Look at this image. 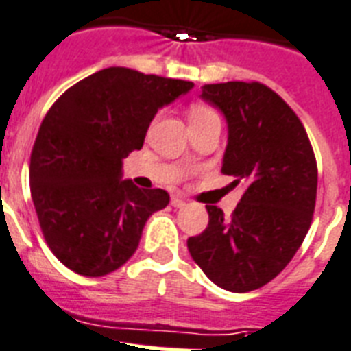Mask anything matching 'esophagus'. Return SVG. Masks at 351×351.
Segmentation results:
<instances>
[{
    "instance_id": "1",
    "label": "esophagus",
    "mask_w": 351,
    "mask_h": 351,
    "mask_svg": "<svg viewBox=\"0 0 351 351\" xmlns=\"http://www.w3.org/2000/svg\"><path fill=\"white\" fill-rule=\"evenodd\" d=\"M172 206H176V208H181V206L186 205V199L184 197H181V195H172Z\"/></svg>"
}]
</instances>
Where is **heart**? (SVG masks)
Here are the masks:
<instances>
[{
	"label": "heart",
	"mask_w": 351,
	"mask_h": 351,
	"mask_svg": "<svg viewBox=\"0 0 351 351\" xmlns=\"http://www.w3.org/2000/svg\"><path fill=\"white\" fill-rule=\"evenodd\" d=\"M206 115H218L216 111L206 104H194L190 108V119L192 117H206Z\"/></svg>",
	"instance_id": "b5f03b06"
}]
</instances>
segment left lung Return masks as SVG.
<instances>
[{
  "instance_id": "obj_1",
  "label": "left lung",
  "mask_w": 351,
  "mask_h": 351,
  "mask_svg": "<svg viewBox=\"0 0 351 351\" xmlns=\"http://www.w3.org/2000/svg\"><path fill=\"white\" fill-rule=\"evenodd\" d=\"M201 99L227 119L221 172L245 192L230 218L206 205L208 227L186 245L216 286L252 291L291 262L308 234L317 199L313 148L297 113L263 84H205Z\"/></svg>"
}]
</instances>
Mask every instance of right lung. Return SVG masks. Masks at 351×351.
Segmentation results:
<instances>
[{"mask_svg":"<svg viewBox=\"0 0 351 351\" xmlns=\"http://www.w3.org/2000/svg\"><path fill=\"white\" fill-rule=\"evenodd\" d=\"M194 84L108 67L60 97L38 130L29 179L40 229L53 254L84 276L126 263L167 190L121 179L122 159L141 150L157 110Z\"/></svg>","mask_w":351,"mask_h":351,"instance_id":"obj_1","label":"right lung"}]
</instances>
